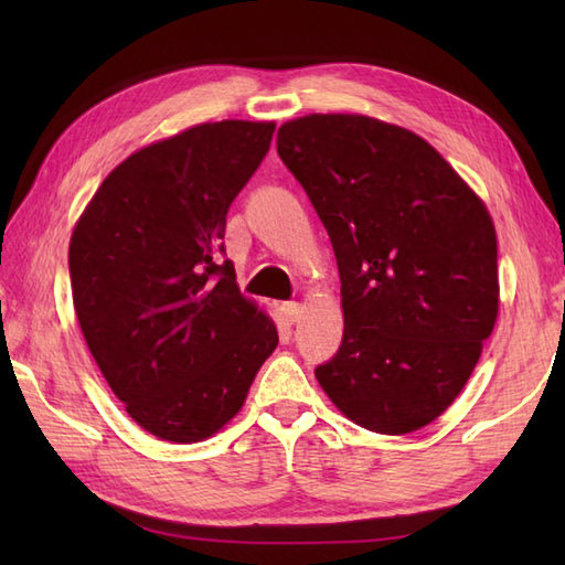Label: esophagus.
Wrapping results in <instances>:
<instances>
[{"instance_id":"esophagus-1","label":"esophagus","mask_w":565,"mask_h":565,"mask_svg":"<svg viewBox=\"0 0 565 565\" xmlns=\"http://www.w3.org/2000/svg\"><path fill=\"white\" fill-rule=\"evenodd\" d=\"M281 318L289 322V326H294V322L301 318V306H298L296 301H289V303H281Z\"/></svg>"}]
</instances>
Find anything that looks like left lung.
Returning a JSON list of instances; mask_svg holds the SVG:
<instances>
[{
    "label": "left lung",
    "mask_w": 565,
    "mask_h": 565,
    "mask_svg": "<svg viewBox=\"0 0 565 565\" xmlns=\"http://www.w3.org/2000/svg\"><path fill=\"white\" fill-rule=\"evenodd\" d=\"M276 152L330 235L342 344L316 379L381 435H407L454 403L498 318L493 221L411 130L352 114L284 124Z\"/></svg>",
    "instance_id": "8db88e82"
}]
</instances>
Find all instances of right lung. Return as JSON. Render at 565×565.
I'll return each mask as SVG.
<instances>
[{
  "label": "right lung",
  "mask_w": 565,
  "mask_h": 565,
  "mask_svg": "<svg viewBox=\"0 0 565 565\" xmlns=\"http://www.w3.org/2000/svg\"><path fill=\"white\" fill-rule=\"evenodd\" d=\"M274 124H201L104 179L70 239L72 301L94 362L150 435L191 444L243 407L276 344L239 294L225 215Z\"/></svg>",
  "instance_id": "1"
}]
</instances>
